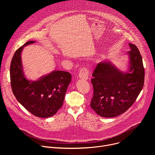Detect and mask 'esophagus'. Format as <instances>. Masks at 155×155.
<instances>
[{
	"label": "esophagus",
	"instance_id": "34e87169",
	"mask_svg": "<svg viewBox=\"0 0 155 155\" xmlns=\"http://www.w3.org/2000/svg\"><path fill=\"white\" fill-rule=\"evenodd\" d=\"M88 76H89V72H88V70L84 67L81 68L78 72V77L80 78L87 80L88 78Z\"/></svg>",
	"mask_w": 155,
	"mask_h": 155
}]
</instances>
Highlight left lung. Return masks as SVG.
<instances>
[{
  "mask_svg": "<svg viewBox=\"0 0 155 155\" xmlns=\"http://www.w3.org/2000/svg\"><path fill=\"white\" fill-rule=\"evenodd\" d=\"M131 50L130 72L124 74L109 62H99L92 74L93 96L91 107L99 115L112 118L127 110L134 103L144 84L142 58L137 47L129 43Z\"/></svg>",
  "mask_w": 155,
  "mask_h": 155,
  "instance_id": "obj_1",
  "label": "left lung"
}]
</instances>
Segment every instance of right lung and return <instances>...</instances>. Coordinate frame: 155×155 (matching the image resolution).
Listing matches in <instances>:
<instances>
[{
    "label": "right lung",
    "instance_id": "obj_1",
    "mask_svg": "<svg viewBox=\"0 0 155 155\" xmlns=\"http://www.w3.org/2000/svg\"><path fill=\"white\" fill-rule=\"evenodd\" d=\"M35 41H28L15 53L10 64V83L18 101L32 115L48 118L62 106L71 74L66 71H53L38 81L28 80L22 69L21 53L23 47Z\"/></svg>",
    "mask_w": 155,
    "mask_h": 155
}]
</instances>
